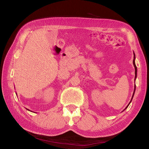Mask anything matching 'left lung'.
I'll return each mask as SVG.
<instances>
[{
	"mask_svg": "<svg viewBox=\"0 0 149 149\" xmlns=\"http://www.w3.org/2000/svg\"><path fill=\"white\" fill-rule=\"evenodd\" d=\"M133 55H134V58H133V65H134V67H135V79H136V78H137V66H136V65H135V53H134V52H133ZM135 87H134V91H133V95H132V99H131V101L130 102V103L129 104H128V105L127 106V107H125V108L123 110H125L126 108H127V107H128V106L130 105V104L131 103V102H132V99H133V96H134V94H135Z\"/></svg>",
	"mask_w": 149,
	"mask_h": 149,
	"instance_id": "left-lung-1",
	"label": "left lung"
}]
</instances>
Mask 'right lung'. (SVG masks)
I'll use <instances>...</instances> for the list:
<instances>
[{
  "mask_svg": "<svg viewBox=\"0 0 149 149\" xmlns=\"http://www.w3.org/2000/svg\"><path fill=\"white\" fill-rule=\"evenodd\" d=\"M26 109H27V108H26ZM27 110H28V109H27ZM29 111H30V110H29Z\"/></svg>",
  "mask_w": 149,
  "mask_h": 149,
  "instance_id": "obj_1",
  "label": "right lung"
}]
</instances>
